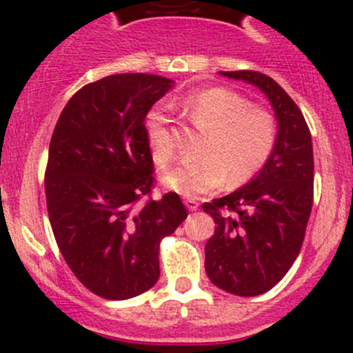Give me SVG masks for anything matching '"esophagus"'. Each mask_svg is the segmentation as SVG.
Wrapping results in <instances>:
<instances>
[{
    "instance_id": "1",
    "label": "esophagus",
    "mask_w": 353,
    "mask_h": 353,
    "mask_svg": "<svg viewBox=\"0 0 353 353\" xmlns=\"http://www.w3.org/2000/svg\"><path fill=\"white\" fill-rule=\"evenodd\" d=\"M184 205L188 206V210H190V212H196L198 206H199V203L196 201V199L188 198V199H184Z\"/></svg>"
}]
</instances>
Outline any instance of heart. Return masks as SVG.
Segmentation results:
<instances>
[{
  "label": "heart",
  "mask_w": 353,
  "mask_h": 353,
  "mask_svg": "<svg viewBox=\"0 0 353 353\" xmlns=\"http://www.w3.org/2000/svg\"><path fill=\"white\" fill-rule=\"evenodd\" d=\"M184 112L205 138L198 148L201 159L163 172L162 183L181 196H203L225 181L243 186L261 172L275 150L279 130L273 114L252 108L237 92L223 87L199 90L184 101ZM145 134L157 165L169 163L174 140L160 110L145 117Z\"/></svg>",
  "instance_id": "obj_1"
}]
</instances>
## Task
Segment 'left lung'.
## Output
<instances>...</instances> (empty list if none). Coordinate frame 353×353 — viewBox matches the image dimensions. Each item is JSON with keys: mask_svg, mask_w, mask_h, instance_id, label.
I'll return each instance as SVG.
<instances>
[{"mask_svg": "<svg viewBox=\"0 0 353 353\" xmlns=\"http://www.w3.org/2000/svg\"><path fill=\"white\" fill-rule=\"evenodd\" d=\"M258 87L275 110L279 133L268 163L245 186L203 203L215 220L205 245L213 285L241 297L273 288L294 265L314 198L312 140L301 109L273 78L258 71H220Z\"/></svg>", "mask_w": 353, "mask_h": 353, "instance_id": "8db88e82", "label": "left lung"}]
</instances>
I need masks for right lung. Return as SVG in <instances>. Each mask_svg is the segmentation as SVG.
<instances>
[{
    "label": "right lung",
    "instance_id": "add662e5",
    "mask_svg": "<svg viewBox=\"0 0 353 353\" xmlns=\"http://www.w3.org/2000/svg\"><path fill=\"white\" fill-rule=\"evenodd\" d=\"M172 83L121 73L85 85L68 101L49 145L44 184L56 243L74 276L109 301L155 285L160 241L188 216L177 193L150 198L145 117Z\"/></svg>",
    "mask_w": 353,
    "mask_h": 353
}]
</instances>
